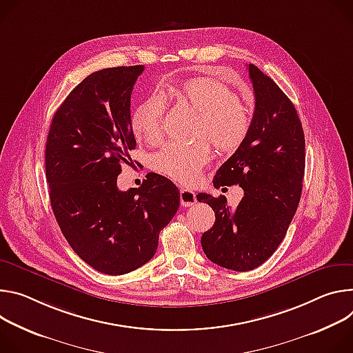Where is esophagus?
Wrapping results in <instances>:
<instances>
[{
  "label": "esophagus",
  "mask_w": 353,
  "mask_h": 353,
  "mask_svg": "<svg viewBox=\"0 0 353 353\" xmlns=\"http://www.w3.org/2000/svg\"><path fill=\"white\" fill-rule=\"evenodd\" d=\"M179 199H181L182 206L189 208V206H193L194 203H196V194H194V192L190 189L182 188L179 190Z\"/></svg>",
  "instance_id": "esophagus-1"
}]
</instances>
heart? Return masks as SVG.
I'll list each match as a JSON object with an SVG mask.
<instances>
[{
    "instance_id": "1",
    "label": "heart",
    "mask_w": 353,
    "mask_h": 353,
    "mask_svg": "<svg viewBox=\"0 0 353 353\" xmlns=\"http://www.w3.org/2000/svg\"><path fill=\"white\" fill-rule=\"evenodd\" d=\"M167 91L198 114L193 137L201 140L165 144L154 154L151 167L174 181L192 183L212 160V150L201 139L210 141L221 154L236 152L251 129L250 110L228 85L210 77H194ZM164 116L165 98L161 92H154L133 113L134 136L147 144H159L164 137Z\"/></svg>"
}]
</instances>
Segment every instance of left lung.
<instances>
[{
    "label": "left lung",
    "mask_w": 353,
    "mask_h": 353,
    "mask_svg": "<svg viewBox=\"0 0 353 353\" xmlns=\"http://www.w3.org/2000/svg\"><path fill=\"white\" fill-rule=\"evenodd\" d=\"M248 72L255 94L250 133L217 170L216 188L239 185L244 196L230 209L224 196L199 193L214 214L202 248L219 266L245 272L262 265L286 236L297 210L305 167V141L294 105L278 84L254 64Z\"/></svg>",
    "instance_id": "8db88e82"
}]
</instances>
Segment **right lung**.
<instances>
[{
    "label": "right lung",
    "instance_id": "add662e5",
    "mask_svg": "<svg viewBox=\"0 0 353 353\" xmlns=\"http://www.w3.org/2000/svg\"><path fill=\"white\" fill-rule=\"evenodd\" d=\"M144 65L90 74L56 110L46 141V179L54 217L74 252L106 275L147 263L160 231L179 208V190L150 172L140 188L116 185L136 139L130 97Z\"/></svg>",
    "mask_w": 353,
    "mask_h": 353
}]
</instances>
